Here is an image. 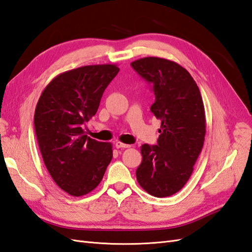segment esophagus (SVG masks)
Segmentation results:
<instances>
[{
    "instance_id": "esophagus-1",
    "label": "esophagus",
    "mask_w": 252,
    "mask_h": 252,
    "mask_svg": "<svg viewBox=\"0 0 252 252\" xmlns=\"http://www.w3.org/2000/svg\"><path fill=\"white\" fill-rule=\"evenodd\" d=\"M115 147L116 149H127V147H130V145L122 143V142H120V141H118V142H115Z\"/></svg>"
}]
</instances>
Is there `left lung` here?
Listing matches in <instances>:
<instances>
[{
	"label": "left lung",
	"mask_w": 252,
	"mask_h": 252,
	"mask_svg": "<svg viewBox=\"0 0 252 252\" xmlns=\"http://www.w3.org/2000/svg\"><path fill=\"white\" fill-rule=\"evenodd\" d=\"M130 65L153 87L151 111L161 121L157 145L141 146L137 181L154 197H170L185 186L203 147V100L191 75L173 61L149 57Z\"/></svg>",
	"instance_id": "1"
}]
</instances>
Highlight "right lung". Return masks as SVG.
I'll return each instance as SVG.
<instances>
[{
	"label": "right lung",
	"instance_id": "add662e5",
	"mask_svg": "<svg viewBox=\"0 0 252 252\" xmlns=\"http://www.w3.org/2000/svg\"><path fill=\"white\" fill-rule=\"evenodd\" d=\"M114 64L88 65L60 73L42 91L34 125L39 150L55 184L73 197L90 193L101 182L113 157L112 144L84 133L103 92L118 75Z\"/></svg>",
	"mask_w": 252,
	"mask_h": 252
}]
</instances>
